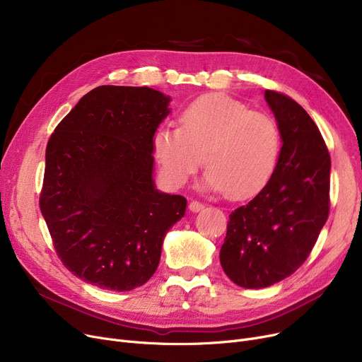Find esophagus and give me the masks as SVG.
Segmentation results:
<instances>
[{
    "instance_id": "esophagus-1",
    "label": "esophagus",
    "mask_w": 362,
    "mask_h": 362,
    "mask_svg": "<svg viewBox=\"0 0 362 362\" xmlns=\"http://www.w3.org/2000/svg\"><path fill=\"white\" fill-rule=\"evenodd\" d=\"M204 206H205V205H204L202 202H199V201H191V204H189V210L197 213V211L204 210Z\"/></svg>"
}]
</instances>
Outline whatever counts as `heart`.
Masks as SVG:
<instances>
[{"label":"heart","instance_id":"1","mask_svg":"<svg viewBox=\"0 0 362 362\" xmlns=\"http://www.w3.org/2000/svg\"><path fill=\"white\" fill-rule=\"evenodd\" d=\"M280 148L272 116L224 93L189 103L179 114V127H160L152 136V154L167 185L183 186L204 163L205 186L226 191L230 199L251 198L267 186Z\"/></svg>","mask_w":362,"mask_h":362}]
</instances>
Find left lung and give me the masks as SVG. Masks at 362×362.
I'll return each mask as SVG.
<instances>
[{
	"mask_svg": "<svg viewBox=\"0 0 362 362\" xmlns=\"http://www.w3.org/2000/svg\"><path fill=\"white\" fill-rule=\"evenodd\" d=\"M281 149L272 180L230 214L220 251L224 273L238 286L267 288L305 262L330 210V154L295 100L265 89Z\"/></svg>",
	"mask_w": 362,
	"mask_h": 362,
	"instance_id": "left-lung-1",
	"label": "left lung"
}]
</instances>
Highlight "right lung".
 <instances>
[{
	"instance_id": "1",
	"label": "right lung",
	"mask_w": 362,
	"mask_h": 362,
	"mask_svg": "<svg viewBox=\"0 0 362 362\" xmlns=\"http://www.w3.org/2000/svg\"><path fill=\"white\" fill-rule=\"evenodd\" d=\"M168 103L148 86H98L48 141L41 213L64 267L93 286H142L185 216L186 198L158 192L152 180V136Z\"/></svg>"
}]
</instances>
